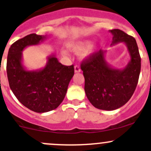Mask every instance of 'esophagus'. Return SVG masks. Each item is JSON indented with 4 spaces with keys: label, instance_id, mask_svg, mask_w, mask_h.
Returning <instances> with one entry per match:
<instances>
[{
    "label": "esophagus",
    "instance_id": "1",
    "mask_svg": "<svg viewBox=\"0 0 151 151\" xmlns=\"http://www.w3.org/2000/svg\"><path fill=\"white\" fill-rule=\"evenodd\" d=\"M74 72H81L80 67H79L78 65L74 66Z\"/></svg>",
    "mask_w": 151,
    "mask_h": 151
}]
</instances>
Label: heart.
I'll return each mask as SVG.
<instances>
[{
	"instance_id": "heart-1",
	"label": "heart",
	"mask_w": 151,
	"mask_h": 151,
	"mask_svg": "<svg viewBox=\"0 0 151 151\" xmlns=\"http://www.w3.org/2000/svg\"><path fill=\"white\" fill-rule=\"evenodd\" d=\"M90 45V42L89 41H82V42L77 43V44H72L69 45V47L74 51H82L84 49L88 48Z\"/></svg>"
}]
</instances>
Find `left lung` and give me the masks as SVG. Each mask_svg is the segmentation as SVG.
<instances>
[{
  "mask_svg": "<svg viewBox=\"0 0 151 151\" xmlns=\"http://www.w3.org/2000/svg\"><path fill=\"white\" fill-rule=\"evenodd\" d=\"M112 44L124 41L131 59L123 70L108 67L100 49L81 62L84 77V91L94 107L104 110H114L128 102L136 89L141 69V59L135 38L120 29L110 30Z\"/></svg>",
  "mask_w": 151,
  "mask_h": 151,
  "instance_id": "obj_1",
  "label": "left lung"
}]
</instances>
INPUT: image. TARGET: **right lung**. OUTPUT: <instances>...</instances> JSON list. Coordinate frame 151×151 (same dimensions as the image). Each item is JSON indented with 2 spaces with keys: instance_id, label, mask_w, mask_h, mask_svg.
Instances as JSON below:
<instances>
[{
  "instance_id": "1",
  "label": "right lung",
  "mask_w": 151,
  "mask_h": 151,
  "mask_svg": "<svg viewBox=\"0 0 151 151\" xmlns=\"http://www.w3.org/2000/svg\"><path fill=\"white\" fill-rule=\"evenodd\" d=\"M45 36L31 34L15 41L7 57V77L10 88L22 105L36 112L56 109L67 93L74 74V65H63L54 57L49 58L45 67L39 72H28L21 65V51L38 44Z\"/></svg>"
}]
</instances>
